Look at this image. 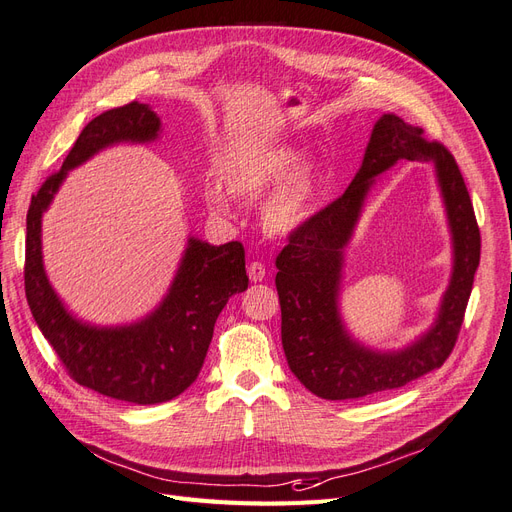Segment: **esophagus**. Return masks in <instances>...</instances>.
Here are the masks:
<instances>
[{
    "label": "esophagus",
    "instance_id": "1",
    "mask_svg": "<svg viewBox=\"0 0 512 512\" xmlns=\"http://www.w3.org/2000/svg\"><path fill=\"white\" fill-rule=\"evenodd\" d=\"M246 272H249L251 283H261V280L266 278V274H268V272H266V266H263L261 261H253L251 266H249V270H246Z\"/></svg>",
    "mask_w": 512,
    "mask_h": 512
}]
</instances>
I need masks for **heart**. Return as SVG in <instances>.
<instances>
[{
    "mask_svg": "<svg viewBox=\"0 0 512 512\" xmlns=\"http://www.w3.org/2000/svg\"><path fill=\"white\" fill-rule=\"evenodd\" d=\"M300 151L293 144L259 146L238 157L223 172V183L238 200L255 202L274 186L261 206V223L274 236H291L315 212L323 185V166L317 159L298 163ZM204 202L217 217H232V202L219 183L204 187Z\"/></svg>",
    "mask_w": 512,
    "mask_h": 512,
    "instance_id": "b5f03b06",
    "label": "heart"
}]
</instances>
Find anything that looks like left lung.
Wrapping results in <instances>:
<instances>
[{
	"mask_svg": "<svg viewBox=\"0 0 512 512\" xmlns=\"http://www.w3.org/2000/svg\"><path fill=\"white\" fill-rule=\"evenodd\" d=\"M402 158L435 166L452 229L454 270L433 327L404 350L378 352L355 341L343 327L337 304L343 249L375 176ZM478 261L481 232L453 155L440 142H427L421 127L383 114L374 123L364 161L349 189L312 214L276 257L280 336L291 372L323 400H353L404 387L440 368L464 323Z\"/></svg>",
	"mask_w": 512,
	"mask_h": 512,
	"instance_id": "8db88e82",
	"label": "left lung"
}]
</instances>
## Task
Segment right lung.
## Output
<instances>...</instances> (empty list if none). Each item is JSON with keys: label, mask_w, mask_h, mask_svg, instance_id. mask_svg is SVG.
I'll return each mask as SVG.
<instances>
[{"label": "right lung", "mask_w": 512, "mask_h": 512, "mask_svg": "<svg viewBox=\"0 0 512 512\" xmlns=\"http://www.w3.org/2000/svg\"><path fill=\"white\" fill-rule=\"evenodd\" d=\"M161 134L148 104L106 110L80 131L57 174L31 197L25 242V295L40 332L82 387L131 404H161L183 393L200 374L214 323L234 293L249 287L244 246H212L189 238L168 293L159 306L129 325H91L65 308L42 261V214L70 170L114 144H146Z\"/></svg>", "instance_id": "add662e5"}]
</instances>
